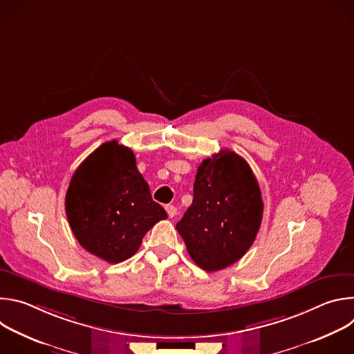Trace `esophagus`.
Masks as SVG:
<instances>
[{"label": "esophagus", "mask_w": 354, "mask_h": 354, "mask_svg": "<svg viewBox=\"0 0 354 354\" xmlns=\"http://www.w3.org/2000/svg\"><path fill=\"white\" fill-rule=\"evenodd\" d=\"M165 210H167V213H168V216H169V218H174L175 216H176V207L175 206H172V205H168V206H165Z\"/></svg>", "instance_id": "1"}]
</instances>
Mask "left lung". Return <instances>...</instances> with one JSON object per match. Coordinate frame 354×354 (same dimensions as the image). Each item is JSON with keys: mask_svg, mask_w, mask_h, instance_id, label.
<instances>
[{"mask_svg": "<svg viewBox=\"0 0 354 354\" xmlns=\"http://www.w3.org/2000/svg\"><path fill=\"white\" fill-rule=\"evenodd\" d=\"M263 216L258 180L234 151L221 149L197 168L193 203L176 224L193 262L217 272L254 243Z\"/></svg>", "mask_w": 354, "mask_h": 354, "instance_id": "8db88e82", "label": "left lung"}]
</instances>
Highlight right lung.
Wrapping results in <instances>:
<instances>
[{
    "mask_svg": "<svg viewBox=\"0 0 354 354\" xmlns=\"http://www.w3.org/2000/svg\"><path fill=\"white\" fill-rule=\"evenodd\" d=\"M71 231L89 254L120 263L138 250L167 212L151 197L129 147L104 142L74 172L66 194Z\"/></svg>",
    "mask_w": 354,
    "mask_h": 354,
    "instance_id": "1",
    "label": "right lung"
}]
</instances>
